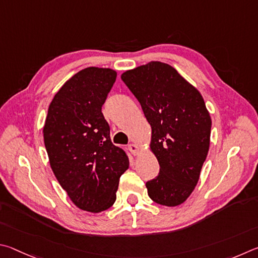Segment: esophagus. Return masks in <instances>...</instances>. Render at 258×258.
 I'll return each mask as SVG.
<instances>
[{
	"instance_id": "obj_1",
	"label": "esophagus",
	"mask_w": 258,
	"mask_h": 258,
	"mask_svg": "<svg viewBox=\"0 0 258 258\" xmlns=\"http://www.w3.org/2000/svg\"><path fill=\"white\" fill-rule=\"evenodd\" d=\"M128 150L130 151V153H132L134 156L139 154V147L137 145H135V144H130V145L128 146Z\"/></svg>"
}]
</instances>
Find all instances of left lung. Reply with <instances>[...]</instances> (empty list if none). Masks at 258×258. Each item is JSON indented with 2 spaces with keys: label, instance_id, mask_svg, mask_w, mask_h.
I'll list each match as a JSON object with an SVG mask.
<instances>
[{
  "label": "left lung",
  "instance_id": "left-lung-1",
  "mask_svg": "<svg viewBox=\"0 0 258 258\" xmlns=\"http://www.w3.org/2000/svg\"><path fill=\"white\" fill-rule=\"evenodd\" d=\"M152 126L151 150L160 173L146 182L160 205L177 206L190 196L210 148L212 120L201 93L166 63L152 61L121 75Z\"/></svg>",
  "mask_w": 258,
  "mask_h": 258
}]
</instances>
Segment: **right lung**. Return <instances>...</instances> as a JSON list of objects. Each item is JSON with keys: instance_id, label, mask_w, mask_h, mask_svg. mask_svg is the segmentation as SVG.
<instances>
[{"instance_id": "add662e5", "label": "right lung", "mask_w": 258, "mask_h": 258, "mask_svg": "<svg viewBox=\"0 0 258 258\" xmlns=\"http://www.w3.org/2000/svg\"><path fill=\"white\" fill-rule=\"evenodd\" d=\"M116 78L89 67L62 86L48 106L43 129L49 164L58 183L80 210L98 213L114 204L119 179L129 168L114 146L102 106Z\"/></svg>"}]
</instances>
